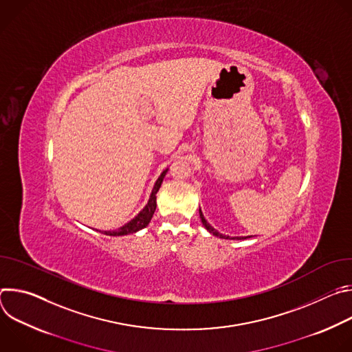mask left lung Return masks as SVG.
Masks as SVG:
<instances>
[{
    "label": "left lung",
    "mask_w": 352,
    "mask_h": 352,
    "mask_svg": "<svg viewBox=\"0 0 352 352\" xmlns=\"http://www.w3.org/2000/svg\"><path fill=\"white\" fill-rule=\"evenodd\" d=\"M199 214H200V220H202V223H204V226L206 227V230L210 232V234H213V235H216V236H220V238H226V239H230V236H226V235H223V234H220L219 231H216L208 221H206V219L204 217V213H202V210L199 209ZM246 236H236V238H231V239H245Z\"/></svg>",
    "instance_id": "obj_1"
}]
</instances>
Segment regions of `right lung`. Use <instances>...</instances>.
Returning a JSON list of instances; mask_svg holds the SVG:
<instances>
[{
	"mask_svg": "<svg viewBox=\"0 0 352 352\" xmlns=\"http://www.w3.org/2000/svg\"><path fill=\"white\" fill-rule=\"evenodd\" d=\"M166 173H167V170H164L162 173V175L159 177V179L155 184V188L152 190V195H150V199H148L147 205L140 210V213L135 219H132L129 223H126L125 226H122L121 228H118L116 231H104L103 234L111 235V236H121V235L133 234V232L144 228L150 223V220H152V217L155 214V210H156V195H157V192H159V189L162 186V182H163V178L166 177Z\"/></svg>",
	"mask_w": 352,
	"mask_h": 352,
	"instance_id": "right-lung-1",
	"label": "right lung"
}]
</instances>
